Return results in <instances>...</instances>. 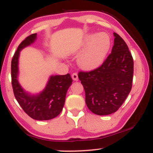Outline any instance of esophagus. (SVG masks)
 I'll return each instance as SVG.
<instances>
[{
	"instance_id": "obj_1",
	"label": "esophagus",
	"mask_w": 153,
	"mask_h": 153,
	"mask_svg": "<svg viewBox=\"0 0 153 153\" xmlns=\"http://www.w3.org/2000/svg\"><path fill=\"white\" fill-rule=\"evenodd\" d=\"M72 78H73V80H78V75L76 73H74L73 75H72Z\"/></svg>"
}]
</instances>
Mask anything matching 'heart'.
<instances>
[{
    "mask_svg": "<svg viewBox=\"0 0 153 153\" xmlns=\"http://www.w3.org/2000/svg\"><path fill=\"white\" fill-rule=\"evenodd\" d=\"M109 36L104 32L87 34L82 42L85 50L78 57V65L84 69H94L102 64L110 49Z\"/></svg>",
    "mask_w": 153,
    "mask_h": 153,
    "instance_id": "heart-1",
    "label": "heart"
}]
</instances>
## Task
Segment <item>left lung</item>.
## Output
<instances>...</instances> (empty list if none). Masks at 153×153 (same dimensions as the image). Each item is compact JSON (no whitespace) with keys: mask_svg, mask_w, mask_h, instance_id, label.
Masks as SVG:
<instances>
[{"mask_svg":"<svg viewBox=\"0 0 153 153\" xmlns=\"http://www.w3.org/2000/svg\"><path fill=\"white\" fill-rule=\"evenodd\" d=\"M111 53L100 68L78 73L85 93V103L95 114L117 111L130 93L134 73L132 56L124 39L114 33Z\"/></svg>","mask_w":153,"mask_h":153,"instance_id":"left-lung-1","label":"left lung"}]
</instances>
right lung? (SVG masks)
I'll use <instances>...</instances> for the list:
<instances>
[{
    "label": "right lung",
    "mask_w": 153,
    "mask_h": 153,
    "mask_svg": "<svg viewBox=\"0 0 153 153\" xmlns=\"http://www.w3.org/2000/svg\"><path fill=\"white\" fill-rule=\"evenodd\" d=\"M36 34H31L19 45L11 61L12 86L16 99L23 110L31 118L36 120H50L55 118L62 111L67 91L73 80L71 75H52L48 79L45 88L37 94L25 91L19 82V59L20 52L30 46L36 40Z\"/></svg>",
    "instance_id": "1"
}]
</instances>
